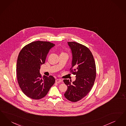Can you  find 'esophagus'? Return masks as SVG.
Here are the masks:
<instances>
[{"label":"esophagus","mask_w":126,"mask_h":126,"mask_svg":"<svg viewBox=\"0 0 126 126\" xmlns=\"http://www.w3.org/2000/svg\"><path fill=\"white\" fill-rule=\"evenodd\" d=\"M62 82V80L60 79H57L56 80V83H60Z\"/></svg>","instance_id":"esophagus-1"}]
</instances>
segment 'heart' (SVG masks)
<instances>
[{"mask_svg": "<svg viewBox=\"0 0 126 126\" xmlns=\"http://www.w3.org/2000/svg\"><path fill=\"white\" fill-rule=\"evenodd\" d=\"M62 53H64V52H62Z\"/></svg>", "mask_w": 126, "mask_h": 126, "instance_id": "obj_1", "label": "heart"}]
</instances>
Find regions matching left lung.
Wrapping results in <instances>:
<instances>
[{"label":"left lung","mask_w":126,"mask_h":126,"mask_svg":"<svg viewBox=\"0 0 126 126\" xmlns=\"http://www.w3.org/2000/svg\"><path fill=\"white\" fill-rule=\"evenodd\" d=\"M72 50L73 59L70 72L76 75L72 83L69 80L63 82L67 86L64 96L68 100L77 102L86 96L91 90L96 78V65L90 49L75 42H67Z\"/></svg>","instance_id":"8db88e82"}]
</instances>
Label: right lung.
Returning a JSON list of instances; mask_svg holds the SVG:
<instances>
[{
    "instance_id": "right-lung-1",
    "label": "right lung",
    "mask_w": 126,
    "mask_h": 126,
    "mask_svg": "<svg viewBox=\"0 0 126 126\" xmlns=\"http://www.w3.org/2000/svg\"><path fill=\"white\" fill-rule=\"evenodd\" d=\"M54 45L48 42H33L25 45L18 55V84L24 94L31 99L39 100L45 97L55 82L52 76L42 78L40 73V66L45 63L49 49Z\"/></svg>"
}]
</instances>
